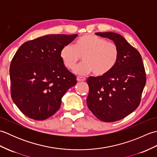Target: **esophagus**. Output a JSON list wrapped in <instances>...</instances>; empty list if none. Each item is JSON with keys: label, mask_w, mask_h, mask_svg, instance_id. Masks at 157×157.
I'll use <instances>...</instances> for the list:
<instances>
[{"label": "esophagus", "mask_w": 157, "mask_h": 157, "mask_svg": "<svg viewBox=\"0 0 157 157\" xmlns=\"http://www.w3.org/2000/svg\"><path fill=\"white\" fill-rule=\"evenodd\" d=\"M85 79H86V78H84V77H81V76L77 77V80H78V82H83V81H84Z\"/></svg>", "instance_id": "34e87169"}]
</instances>
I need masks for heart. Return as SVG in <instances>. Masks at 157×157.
I'll list each match as a JSON object with an SVG mask.
<instances>
[{"mask_svg": "<svg viewBox=\"0 0 157 157\" xmlns=\"http://www.w3.org/2000/svg\"><path fill=\"white\" fill-rule=\"evenodd\" d=\"M119 51L113 42L92 34L79 37L73 44H67L60 51V58L67 69H73L82 56L83 62L74 69L77 74L94 72L97 76L107 74L118 61Z\"/></svg>", "mask_w": 157, "mask_h": 157, "instance_id": "1", "label": "heart"}]
</instances>
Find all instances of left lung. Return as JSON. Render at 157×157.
Returning a JSON list of instances; mask_svg holds the SVG:
<instances>
[{
	"mask_svg": "<svg viewBox=\"0 0 157 157\" xmlns=\"http://www.w3.org/2000/svg\"><path fill=\"white\" fill-rule=\"evenodd\" d=\"M117 45L118 61L107 74L89 77L87 105L98 119L114 122L137 109L146 84L144 64L140 52L122 36L114 32H98Z\"/></svg>",
	"mask_w": 157,
	"mask_h": 157,
	"instance_id": "8db88e82",
	"label": "left lung"
}]
</instances>
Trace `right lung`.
I'll return each instance as SVG.
<instances>
[{"label": "right lung", "instance_id": "right-lung-1", "mask_svg": "<svg viewBox=\"0 0 157 157\" xmlns=\"http://www.w3.org/2000/svg\"><path fill=\"white\" fill-rule=\"evenodd\" d=\"M78 34H50L26 42L16 52L10 65L11 94L23 114L38 121L59 109L61 98L77 83L63 65L60 51Z\"/></svg>", "mask_w": 157, "mask_h": 157}]
</instances>
